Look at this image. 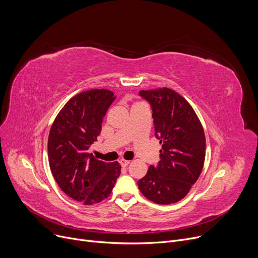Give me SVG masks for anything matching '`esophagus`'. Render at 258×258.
Listing matches in <instances>:
<instances>
[{
	"instance_id": "1",
	"label": "esophagus",
	"mask_w": 258,
	"mask_h": 258,
	"mask_svg": "<svg viewBox=\"0 0 258 258\" xmlns=\"http://www.w3.org/2000/svg\"><path fill=\"white\" fill-rule=\"evenodd\" d=\"M119 164L121 165V167L126 168V167L130 164V161H126V159H120V161H119Z\"/></svg>"
}]
</instances>
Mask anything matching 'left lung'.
<instances>
[{"mask_svg":"<svg viewBox=\"0 0 258 258\" xmlns=\"http://www.w3.org/2000/svg\"><path fill=\"white\" fill-rule=\"evenodd\" d=\"M152 108L161 161L138 181L145 198L158 205L182 200L200 177L206 155L203 126L191 105L169 88L141 90Z\"/></svg>","mask_w":258,"mask_h":258,"instance_id":"obj_1","label":"left lung"}]
</instances>
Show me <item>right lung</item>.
Returning <instances> with one entry per match:
<instances>
[{
	"mask_svg": "<svg viewBox=\"0 0 258 258\" xmlns=\"http://www.w3.org/2000/svg\"><path fill=\"white\" fill-rule=\"evenodd\" d=\"M115 100L112 91H83L65 104L48 138V161L59 188L71 199L93 205L107 199L120 174L117 162L105 163L88 152Z\"/></svg>",
	"mask_w": 258,
	"mask_h": 258,
	"instance_id": "1",
	"label": "right lung"
}]
</instances>
